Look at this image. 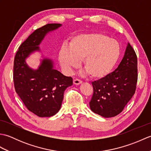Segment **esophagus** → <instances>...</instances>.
Segmentation results:
<instances>
[{"label": "esophagus", "mask_w": 151, "mask_h": 151, "mask_svg": "<svg viewBox=\"0 0 151 151\" xmlns=\"http://www.w3.org/2000/svg\"><path fill=\"white\" fill-rule=\"evenodd\" d=\"M82 82V81H81V80H80V79H78V78H76V79H75L73 81V83L75 84H76V85H78V84H81V83Z\"/></svg>", "instance_id": "esophagus-1"}]
</instances>
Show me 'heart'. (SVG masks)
Masks as SVG:
<instances>
[{"mask_svg": "<svg viewBox=\"0 0 151 151\" xmlns=\"http://www.w3.org/2000/svg\"><path fill=\"white\" fill-rule=\"evenodd\" d=\"M120 55L119 45L114 39L101 33L81 34L73 37L68 49L63 47L59 54L60 63L67 72L78 65L83 67L93 78L108 75Z\"/></svg>", "mask_w": 151, "mask_h": 151, "instance_id": "b5f03b06", "label": "heart"}]
</instances>
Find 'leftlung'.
Wrapping results in <instances>:
<instances>
[{
    "mask_svg": "<svg viewBox=\"0 0 151 151\" xmlns=\"http://www.w3.org/2000/svg\"><path fill=\"white\" fill-rule=\"evenodd\" d=\"M137 82V56L129 43L117 68L91 83L93 93L89 102L90 109L104 117L116 116L135 93Z\"/></svg>",
    "mask_w": 151,
    "mask_h": 151,
    "instance_id": "8db88e82",
    "label": "left lung"
}]
</instances>
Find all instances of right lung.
Listing matches in <instances>:
<instances>
[{"mask_svg": "<svg viewBox=\"0 0 151 151\" xmlns=\"http://www.w3.org/2000/svg\"><path fill=\"white\" fill-rule=\"evenodd\" d=\"M60 24H47L32 33L19 47L14 63L15 91L28 110L39 117H51L60 110L65 89L73 85V78L53 68L52 62L44 59L37 70L28 67L25 59L39 50L38 45L50 31Z\"/></svg>", "mask_w": 151, "mask_h": 151, "instance_id": "right-lung-1", "label": "right lung"}]
</instances>
